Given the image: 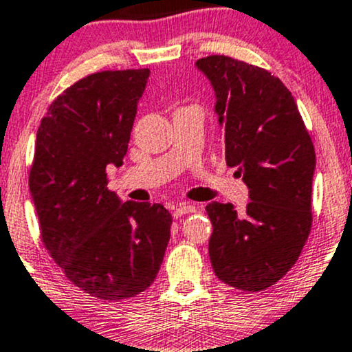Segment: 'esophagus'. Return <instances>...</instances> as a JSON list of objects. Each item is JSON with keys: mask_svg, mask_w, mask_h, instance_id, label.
Wrapping results in <instances>:
<instances>
[{"mask_svg": "<svg viewBox=\"0 0 352 352\" xmlns=\"http://www.w3.org/2000/svg\"><path fill=\"white\" fill-rule=\"evenodd\" d=\"M197 206L196 204H188V203H179L177 204L176 211H175V218H179L183 214H189V212H196Z\"/></svg>", "mask_w": 352, "mask_h": 352, "instance_id": "34e87169", "label": "esophagus"}]
</instances>
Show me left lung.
I'll return each mask as SVG.
<instances>
[{
    "label": "left lung",
    "mask_w": 352,
    "mask_h": 352,
    "mask_svg": "<svg viewBox=\"0 0 352 352\" xmlns=\"http://www.w3.org/2000/svg\"><path fill=\"white\" fill-rule=\"evenodd\" d=\"M196 66L214 89L226 164L251 199L243 212L208 204L209 259L221 281L258 293L294 266L309 236L314 146L293 94L270 71L221 54Z\"/></svg>",
    "instance_id": "left-lung-1"
}]
</instances>
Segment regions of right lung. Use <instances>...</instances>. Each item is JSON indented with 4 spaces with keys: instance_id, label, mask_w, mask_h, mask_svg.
<instances>
[{
    "instance_id": "1",
    "label": "right lung",
    "mask_w": 352,
    "mask_h": 352,
    "mask_svg": "<svg viewBox=\"0 0 352 352\" xmlns=\"http://www.w3.org/2000/svg\"><path fill=\"white\" fill-rule=\"evenodd\" d=\"M148 78L149 69L89 74L51 102L36 133L30 191L43 243L71 283L104 301L148 289L171 234L163 204L121 203L106 188Z\"/></svg>"
}]
</instances>
